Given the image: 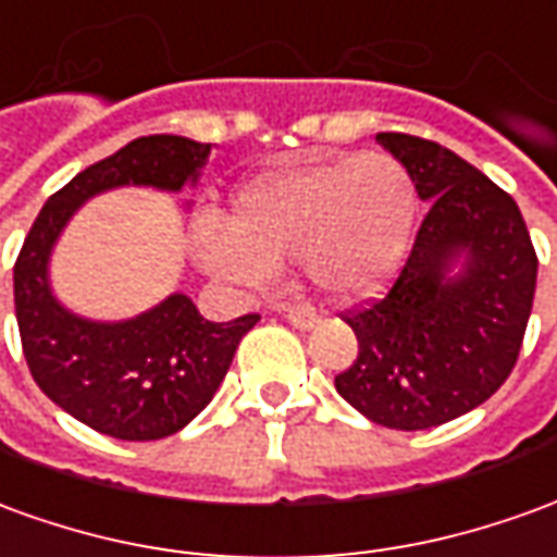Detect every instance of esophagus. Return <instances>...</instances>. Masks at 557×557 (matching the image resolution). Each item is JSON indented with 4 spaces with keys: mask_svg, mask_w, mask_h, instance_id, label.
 <instances>
[{
    "mask_svg": "<svg viewBox=\"0 0 557 557\" xmlns=\"http://www.w3.org/2000/svg\"><path fill=\"white\" fill-rule=\"evenodd\" d=\"M277 310L283 313V317L289 319L295 329H313L319 322V313L317 307L310 305H289V301H283V305H277Z\"/></svg>",
    "mask_w": 557,
    "mask_h": 557,
    "instance_id": "esophagus-1",
    "label": "esophagus"
}]
</instances>
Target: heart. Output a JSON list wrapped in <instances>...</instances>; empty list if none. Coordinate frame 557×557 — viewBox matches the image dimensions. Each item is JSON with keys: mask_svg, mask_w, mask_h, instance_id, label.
I'll list each match as a JSON object with an SVG mask.
<instances>
[{"mask_svg": "<svg viewBox=\"0 0 557 557\" xmlns=\"http://www.w3.org/2000/svg\"><path fill=\"white\" fill-rule=\"evenodd\" d=\"M416 216L410 171L388 153L322 159L271 171L232 198L228 225L193 228V247L211 274L262 286L301 262L334 298L383 289L400 265Z\"/></svg>", "mask_w": 557, "mask_h": 557, "instance_id": "heart-1", "label": "heart"}]
</instances>
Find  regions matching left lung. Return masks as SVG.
<instances>
[{"mask_svg": "<svg viewBox=\"0 0 557 557\" xmlns=\"http://www.w3.org/2000/svg\"><path fill=\"white\" fill-rule=\"evenodd\" d=\"M376 141L410 171L428 213L392 289L344 317L359 356L334 386L376 425L422 431L480 407L516 368L536 252L519 205L470 162L416 135Z\"/></svg>", "mask_w": 557, "mask_h": 557, "instance_id": "obj_1", "label": "left lung"}]
</instances>
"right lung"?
<instances>
[{
    "label": "right lung",
    "mask_w": 557,
    "mask_h": 557,
    "mask_svg": "<svg viewBox=\"0 0 557 557\" xmlns=\"http://www.w3.org/2000/svg\"><path fill=\"white\" fill-rule=\"evenodd\" d=\"M208 157L211 144L181 135L135 138L48 198L14 262V313L33 380L65 413L116 441H162L189 425L259 317L211 322L174 292L135 319H84L50 289V252L87 198L116 186L181 193L196 184Z\"/></svg>",
    "instance_id": "1"
}]
</instances>
